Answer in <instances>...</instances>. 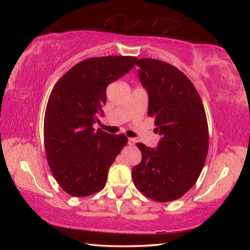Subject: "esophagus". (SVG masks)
Instances as JSON below:
<instances>
[{"label":"esophagus","instance_id":"esophagus-1","mask_svg":"<svg viewBox=\"0 0 250 250\" xmlns=\"http://www.w3.org/2000/svg\"><path fill=\"white\" fill-rule=\"evenodd\" d=\"M128 144H129L130 146H134V145H135V140H134V139H129Z\"/></svg>","mask_w":250,"mask_h":250}]
</instances>
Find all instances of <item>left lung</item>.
Masks as SVG:
<instances>
[{
	"mask_svg": "<svg viewBox=\"0 0 250 250\" xmlns=\"http://www.w3.org/2000/svg\"><path fill=\"white\" fill-rule=\"evenodd\" d=\"M149 95L148 115L162 136L156 149L137 143L142 161L132 168L135 187L158 202L177 200L193 187L208 151V125L193 83L177 67L144 58L136 62Z\"/></svg>",
	"mask_w": 250,
	"mask_h": 250,
	"instance_id": "left-lung-1",
	"label": "left lung"
}]
</instances>
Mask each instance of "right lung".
I'll return each instance as SVG.
<instances>
[{"label":"right lung","mask_w":250,"mask_h":250,"mask_svg":"<svg viewBox=\"0 0 250 250\" xmlns=\"http://www.w3.org/2000/svg\"><path fill=\"white\" fill-rule=\"evenodd\" d=\"M136 57L83 60L55 84L46 106L44 142L57 183L73 196L91 195L105 187L108 169L128 143L124 134L93 129L106 103V88L135 65Z\"/></svg>","instance_id":"add662e5"}]
</instances>
